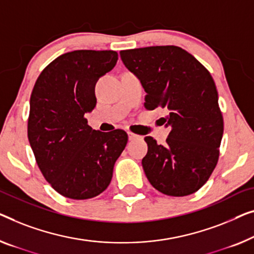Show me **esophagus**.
<instances>
[{
	"label": "esophagus",
	"instance_id": "obj_1",
	"mask_svg": "<svg viewBox=\"0 0 254 254\" xmlns=\"http://www.w3.org/2000/svg\"><path fill=\"white\" fill-rule=\"evenodd\" d=\"M127 135H128V140H134V139L140 138V135L135 134V133H133V132H130V131L127 132Z\"/></svg>",
	"mask_w": 254,
	"mask_h": 254
}]
</instances>
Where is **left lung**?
I'll return each mask as SVG.
<instances>
[{
    "mask_svg": "<svg viewBox=\"0 0 254 254\" xmlns=\"http://www.w3.org/2000/svg\"><path fill=\"white\" fill-rule=\"evenodd\" d=\"M126 67L146 91L145 108H165L163 124L171 131L165 145L145 137L142 168L151 186L168 196L194 194L217 166L224 117L210 71L176 45H156L120 52Z\"/></svg>",
    "mask_w": 254,
    "mask_h": 254,
    "instance_id": "1",
    "label": "left lung"
}]
</instances>
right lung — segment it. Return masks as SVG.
Wrapping results in <instances>:
<instances>
[{
    "label": "right lung",
    "mask_w": 254,
    "mask_h": 254,
    "mask_svg": "<svg viewBox=\"0 0 254 254\" xmlns=\"http://www.w3.org/2000/svg\"><path fill=\"white\" fill-rule=\"evenodd\" d=\"M117 59L112 50L67 52L44 68L30 94V147L45 180L67 198L101 194L127 143L124 130H93L84 117L96 107V82Z\"/></svg>",
    "instance_id": "right-lung-1"
}]
</instances>
